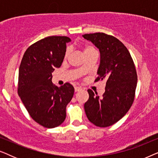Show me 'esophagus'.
Listing matches in <instances>:
<instances>
[{"mask_svg":"<svg viewBox=\"0 0 158 158\" xmlns=\"http://www.w3.org/2000/svg\"><path fill=\"white\" fill-rule=\"evenodd\" d=\"M81 90H82V88L81 87H78V86H76V87H75V92L80 91Z\"/></svg>","mask_w":158,"mask_h":158,"instance_id":"34e87169","label":"esophagus"}]
</instances>
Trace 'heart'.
I'll return each instance as SVG.
<instances>
[{"label": "heart", "instance_id": "b5f03b06", "mask_svg": "<svg viewBox=\"0 0 158 158\" xmlns=\"http://www.w3.org/2000/svg\"><path fill=\"white\" fill-rule=\"evenodd\" d=\"M83 53H84V55H85V56L89 55V54L94 53V52H97L96 49L95 48L93 45H90V44H88V45H85V46H84L83 48ZM69 54H70V51L67 50L65 55H64V57L65 58L68 57L69 56ZM82 70H84L83 68H82Z\"/></svg>", "mask_w": 158, "mask_h": 158}]
</instances>
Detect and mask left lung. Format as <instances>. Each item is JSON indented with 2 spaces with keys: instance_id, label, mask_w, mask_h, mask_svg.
<instances>
[{
  "instance_id": "obj_1",
  "label": "left lung",
  "mask_w": 158,
  "mask_h": 158,
  "mask_svg": "<svg viewBox=\"0 0 158 158\" xmlns=\"http://www.w3.org/2000/svg\"><path fill=\"white\" fill-rule=\"evenodd\" d=\"M83 36L100 51V65L95 82L106 81L102 97L88 90L89 98L84 104L86 116L97 127L111 126L128 112L135 100L137 83L135 63L127 47L114 36L99 32Z\"/></svg>"
}]
</instances>
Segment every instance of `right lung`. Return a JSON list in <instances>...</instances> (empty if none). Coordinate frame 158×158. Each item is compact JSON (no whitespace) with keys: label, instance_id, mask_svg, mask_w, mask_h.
Segmentation results:
<instances>
[{"label":"right lung","instance_id":"obj_1","mask_svg":"<svg viewBox=\"0 0 158 158\" xmlns=\"http://www.w3.org/2000/svg\"><path fill=\"white\" fill-rule=\"evenodd\" d=\"M70 42L64 36L42 39L28 47L19 67V96L31 117L46 128L64 122L66 106L74 94L70 83L57 87L52 83V73L61 66Z\"/></svg>","mask_w":158,"mask_h":158}]
</instances>
